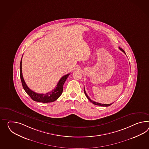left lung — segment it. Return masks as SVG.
<instances>
[{"instance_id":"8db88e82","label":"left lung","mask_w":149,"mask_h":149,"mask_svg":"<svg viewBox=\"0 0 149 149\" xmlns=\"http://www.w3.org/2000/svg\"><path fill=\"white\" fill-rule=\"evenodd\" d=\"M119 49H120V50L121 51H122L123 52H124L125 54V52L124 51L123 49H122L121 48L119 47ZM84 94L86 95V96H87V97L88 99L92 103H93L94 104H95V105H100V106H102V107H108V106H110V105H111L113 103H110V104H102V103H98V102H96L94 101H93V100H91V98H89V97L88 96V95L87 94V93H86V91L84 89Z\"/></svg>"}]
</instances>
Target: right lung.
I'll use <instances>...</instances> for the list:
<instances>
[{
  "instance_id": "obj_1",
  "label": "right lung",
  "mask_w": 149,
  "mask_h": 149,
  "mask_svg": "<svg viewBox=\"0 0 149 149\" xmlns=\"http://www.w3.org/2000/svg\"><path fill=\"white\" fill-rule=\"evenodd\" d=\"M22 58L21 59L20 65V79L22 81V87L24 89L26 92V93L29 95L30 97L34 101L39 102L42 103H49V102H52L56 101L62 93L63 86L65 82V80H67V77L69 76L70 74H68L67 75L62 76L60 79V80H59L58 83L56 85V87L50 92H48L46 94H38L31 90L26 85L22 76Z\"/></svg>"
}]
</instances>
